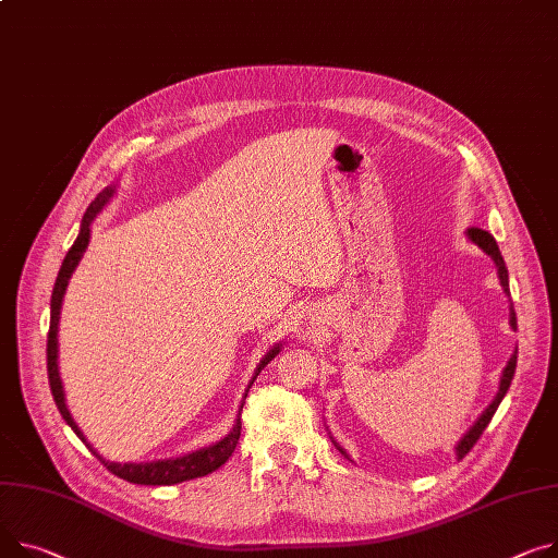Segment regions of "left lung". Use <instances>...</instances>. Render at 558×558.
I'll return each mask as SVG.
<instances>
[{
  "instance_id": "obj_1",
  "label": "left lung",
  "mask_w": 558,
  "mask_h": 558,
  "mask_svg": "<svg viewBox=\"0 0 558 558\" xmlns=\"http://www.w3.org/2000/svg\"><path fill=\"white\" fill-rule=\"evenodd\" d=\"M469 238L485 251L487 255H492V259L496 263V267H498V278H500V284H502V289H505V293L509 295V278H507V267H505V259H502V255H500V248H498V244H496V240H494V235L492 233H487V231H482V229H477V227H471L469 229ZM509 323H511V327L515 329V312H513V305H511V310H509ZM515 354H518V350H513V354H511V359H509V363H507V367H505V373H502V379H500V390H498V395H496V399L489 403V408L485 413L480 415V420L473 424V428L460 439V444L456 447V451H458V458L462 460L473 447H475V441L480 439V435L485 433V428L489 426V422H492V417H494V413L498 411V405H500V401H502V397L507 395V390H509V386H511V379H513V373H515ZM337 444V441H333ZM339 447V444H337ZM339 451L345 456V451L339 447Z\"/></svg>"
}]
</instances>
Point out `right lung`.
Returning <instances> with one entry per match:
<instances>
[{"mask_svg":"<svg viewBox=\"0 0 558 558\" xmlns=\"http://www.w3.org/2000/svg\"><path fill=\"white\" fill-rule=\"evenodd\" d=\"M111 193H114V189H105L102 193L96 195V199L89 204L85 217H83V227H81V233L76 238V242H73V246L69 248V253L64 255V263L58 271V278H56V287H53V295H51V325H49V337H47V369H49V386H51V395L56 399V405L58 411L62 415V420L71 426V430L76 433L85 444V435L81 433V428L76 426V422L71 420L69 411H66V403H64V392H62V384H60V375H58V318H60V307H62V295H64V289H66V282L73 274V269H76V265L81 263V257L89 244V225L92 219L96 217V213L107 204V199L111 197ZM280 352V345H276L274 350L267 352V356L259 361L257 369H255V377L259 375V369H263L276 354ZM253 377V381H255ZM251 381V384H253ZM248 384V388H251ZM248 392V390H246ZM246 399V395H244ZM244 405V403H242ZM242 411V408H240ZM240 433H242V420L238 415V422L233 426V430L221 439L217 444H213V447L208 449H202V451H195V453H189L183 458H177V460H161V462H147V464H119V462H107L102 460L89 444L87 447L94 451V456L107 466V471H111L114 475L132 482V485H177V482H183V480H193V477H202V475H208L213 471H217L221 464H225L235 447L240 441Z\"/></svg>","mask_w":558,"mask_h":558,"instance_id":"1","label":"right lung"}]
</instances>
